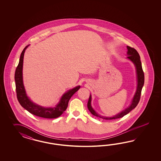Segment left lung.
Returning <instances> with one entry per match:
<instances>
[{
    "label": "left lung",
    "instance_id": "obj_1",
    "mask_svg": "<svg viewBox=\"0 0 161 161\" xmlns=\"http://www.w3.org/2000/svg\"><path fill=\"white\" fill-rule=\"evenodd\" d=\"M127 58L130 60L134 64L136 71L137 75V88L136 93L135 94L133 99H132L131 104L129 107L126 108L124 110H123L121 112L118 113L114 116L113 117H106L103 116L102 115H100L98 114L92 106L91 102H92V95L90 94L89 99L88 101L87 107L89 111L91 113L95 116H97L100 118H102L105 120H112V119H116L123 117L124 116L126 115L132 110L133 108L136 107L138 103L139 102L140 98H141V94L142 89L144 84V80H145V77H144V73L142 69V67L141 61V58L139 56V54L137 53L136 50L133 48H131L130 47L127 46Z\"/></svg>",
    "mask_w": 161,
    "mask_h": 161
}]
</instances>
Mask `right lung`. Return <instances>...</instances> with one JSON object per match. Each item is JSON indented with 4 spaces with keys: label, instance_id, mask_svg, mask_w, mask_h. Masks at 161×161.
Here are the masks:
<instances>
[{
    "label": "right lung",
    "instance_id": "1",
    "mask_svg": "<svg viewBox=\"0 0 161 161\" xmlns=\"http://www.w3.org/2000/svg\"><path fill=\"white\" fill-rule=\"evenodd\" d=\"M29 45H27L22 51L20 57L19 62L16 67L15 74V81L16 84V91L17 98L20 104L27 111L32 114L38 117L46 119H55L59 117L68 107V102L74 93L77 92L80 88L78 86L71 90H69L64 94L58 103L54 107H45L35 103L31 100L25 89L23 81V63L24 57L26 49Z\"/></svg>",
    "mask_w": 161,
    "mask_h": 161
}]
</instances>
